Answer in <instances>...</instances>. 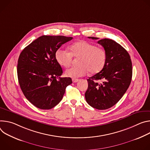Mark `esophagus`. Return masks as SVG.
<instances>
[{"instance_id":"obj_1","label":"esophagus","mask_w":150,"mask_h":150,"mask_svg":"<svg viewBox=\"0 0 150 150\" xmlns=\"http://www.w3.org/2000/svg\"><path fill=\"white\" fill-rule=\"evenodd\" d=\"M72 81L73 83H77V81H79V79H72Z\"/></svg>"}]
</instances>
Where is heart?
Instances as JSON below:
<instances>
[{"label": "heart", "mask_w": 150, "mask_h": 150, "mask_svg": "<svg viewBox=\"0 0 150 150\" xmlns=\"http://www.w3.org/2000/svg\"><path fill=\"white\" fill-rule=\"evenodd\" d=\"M70 51L59 48L55 52V59L63 67H69L73 57L80 58L79 66L72 67L66 70L65 75L73 79L83 76L89 71L91 74L100 72L104 67L107 61V53L102 47L85 40H81L72 44Z\"/></svg>", "instance_id": "obj_1"}]
</instances>
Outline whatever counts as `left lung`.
Listing matches in <instances>:
<instances>
[{
	"mask_svg": "<svg viewBox=\"0 0 150 150\" xmlns=\"http://www.w3.org/2000/svg\"><path fill=\"white\" fill-rule=\"evenodd\" d=\"M98 43L106 51L107 61L100 72L87 80L85 98L93 108L106 110L117 103L128 89L132 77V64L129 53L118 43L109 39L99 40Z\"/></svg>",
	"mask_w": 150,
	"mask_h": 150,
	"instance_id": "obj_1",
	"label": "left lung"
}]
</instances>
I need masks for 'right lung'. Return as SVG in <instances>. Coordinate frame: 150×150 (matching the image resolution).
<instances>
[{"label": "right lung", "mask_w": 150, "mask_h": 150, "mask_svg": "<svg viewBox=\"0 0 150 150\" xmlns=\"http://www.w3.org/2000/svg\"><path fill=\"white\" fill-rule=\"evenodd\" d=\"M73 38L42 36L32 42L21 52L17 65L20 88L28 100L37 108L49 110L62 100L70 77H60L61 65L55 52Z\"/></svg>", "instance_id": "1"}]
</instances>
